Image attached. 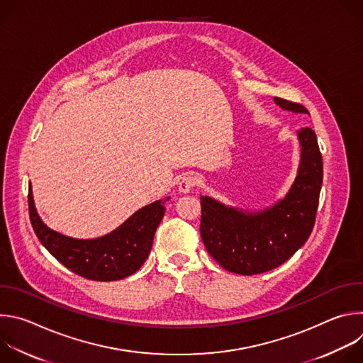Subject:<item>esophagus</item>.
I'll use <instances>...</instances> for the list:
<instances>
[{
	"label": "esophagus",
	"instance_id": "obj_1",
	"mask_svg": "<svg viewBox=\"0 0 363 363\" xmlns=\"http://www.w3.org/2000/svg\"><path fill=\"white\" fill-rule=\"evenodd\" d=\"M195 185H196V178L192 175H186L179 182V191L184 194H188L195 188Z\"/></svg>",
	"mask_w": 363,
	"mask_h": 363
}]
</instances>
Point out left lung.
<instances>
[{"mask_svg": "<svg viewBox=\"0 0 363 363\" xmlns=\"http://www.w3.org/2000/svg\"><path fill=\"white\" fill-rule=\"evenodd\" d=\"M274 103L293 113L308 111L280 97ZM300 162L284 198L260 211H245L201 195V237L218 264L252 276L281 266L307 241L313 230L323 182V161L316 133L297 130Z\"/></svg>", "mask_w": 363, "mask_h": 363, "instance_id": "left-lung-1", "label": "left lung"}]
</instances>
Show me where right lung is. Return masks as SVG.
<instances>
[{
  "mask_svg": "<svg viewBox=\"0 0 363 363\" xmlns=\"http://www.w3.org/2000/svg\"><path fill=\"white\" fill-rule=\"evenodd\" d=\"M168 199L145 205L112 233L91 240L72 238L48 228L37 214L31 185L28 211L35 235L65 267L89 280L115 281L136 273L145 263Z\"/></svg>",
  "mask_w": 363,
  "mask_h": 363,
  "instance_id": "obj_1",
  "label": "right lung"
}]
</instances>
